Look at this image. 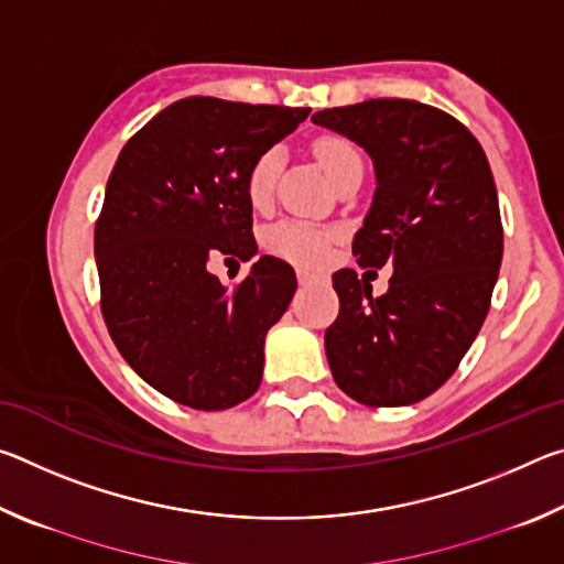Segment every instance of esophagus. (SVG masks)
Wrapping results in <instances>:
<instances>
[{"mask_svg": "<svg viewBox=\"0 0 564 564\" xmlns=\"http://www.w3.org/2000/svg\"><path fill=\"white\" fill-rule=\"evenodd\" d=\"M299 283L301 285H313V283H323L321 275L308 273V271H299Z\"/></svg>", "mask_w": 564, "mask_h": 564, "instance_id": "1", "label": "esophagus"}]
</instances>
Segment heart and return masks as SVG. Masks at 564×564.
Masks as SVG:
<instances>
[{
	"label": "heart",
	"instance_id": "obj_1",
	"mask_svg": "<svg viewBox=\"0 0 564 564\" xmlns=\"http://www.w3.org/2000/svg\"><path fill=\"white\" fill-rule=\"evenodd\" d=\"M313 151H316V159L321 161V166L330 181H336V176L350 164V161L360 159L358 151L352 149V144H348L346 139H338V137L318 139ZM281 169H283V154L281 149L275 147L265 149L263 154L253 161V166L248 169L246 194H248V202H251L256 208L269 206L275 184H279ZM330 238L333 236L318 226L295 221V218H285V221H279L269 228V234H265V243H269L273 253H279L285 261L299 263V265H318L328 256Z\"/></svg>",
	"mask_w": 564,
	"mask_h": 564
}]
</instances>
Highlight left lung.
I'll return each instance as SVG.
<instances>
[{
	"instance_id": "1",
	"label": "left lung",
	"mask_w": 564,
	"mask_h": 564,
	"mask_svg": "<svg viewBox=\"0 0 564 564\" xmlns=\"http://www.w3.org/2000/svg\"><path fill=\"white\" fill-rule=\"evenodd\" d=\"M311 119L373 159L376 194L352 253L360 265L393 269L378 299L352 269L333 273V380L370 408L417 403L455 373L490 311L502 224L488 156L451 113L410 99H368Z\"/></svg>"
}]
</instances>
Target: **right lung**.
Masks as SVG:
<instances>
[{"mask_svg":"<svg viewBox=\"0 0 564 564\" xmlns=\"http://www.w3.org/2000/svg\"><path fill=\"white\" fill-rule=\"evenodd\" d=\"M308 111L188 97L113 164L94 231L101 313L123 360L181 405L226 410L261 386L265 333L289 308L295 271L261 256L228 291L206 263L259 251L248 169Z\"/></svg>","mask_w":564,"mask_h":564,"instance_id":"right-lung-1","label":"right lung"}]
</instances>
